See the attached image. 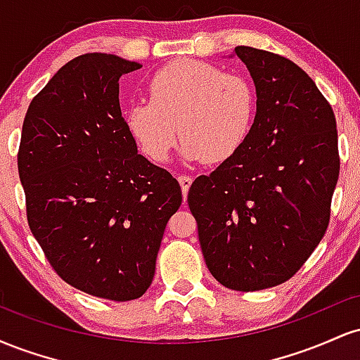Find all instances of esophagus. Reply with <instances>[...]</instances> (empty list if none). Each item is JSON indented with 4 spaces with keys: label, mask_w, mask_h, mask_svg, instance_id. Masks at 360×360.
I'll list each match as a JSON object with an SVG mask.
<instances>
[{
    "label": "esophagus",
    "mask_w": 360,
    "mask_h": 360,
    "mask_svg": "<svg viewBox=\"0 0 360 360\" xmlns=\"http://www.w3.org/2000/svg\"><path fill=\"white\" fill-rule=\"evenodd\" d=\"M177 181H179L181 189H183L184 200H186V194H188L189 188H191V184H193V177L189 174H179V176H177Z\"/></svg>",
    "instance_id": "esophagus-1"
}]
</instances>
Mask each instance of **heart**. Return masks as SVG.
Listing matches in <instances>:
<instances>
[{
    "instance_id": "1",
    "label": "heart",
    "mask_w": 360,
    "mask_h": 360,
    "mask_svg": "<svg viewBox=\"0 0 360 360\" xmlns=\"http://www.w3.org/2000/svg\"><path fill=\"white\" fill-rule=\"evenodd\" d=\"M255 113L257 93L243 74L184 59L150 77L147 100L135 101L125 122L140 150L154 162L167 159L181 135L188 159L220 164L245 146Z\"/></svg>"
}]
</instances>
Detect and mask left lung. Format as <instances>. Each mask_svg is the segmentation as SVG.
<instances>
[{
    "instance_id": "obj_1",
    "label": "left lung",
    "mask_w": 360,
    "mask_h": 360,
    "mask_svg": "<svg viewBox=\"0 0 360 360\" xmlns=\"http://www.w3.org/2000/svg\"><path fill=\"white\" fill-rule=\"evenodd\" d=\"M257 91L252 134L188 193L210 272L235 291L286 283L328 229L340 155L332 106L279 53L238 45Z\"/></svg>"
}]
</instances>
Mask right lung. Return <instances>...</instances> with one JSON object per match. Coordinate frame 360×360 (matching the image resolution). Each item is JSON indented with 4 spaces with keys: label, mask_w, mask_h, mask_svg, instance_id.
I'll use <instances>...</instances> for the list:
<instances>
[{
    "label": "right lung",
    "mask_w": 360,
    "mask_h": 360,
    "mask_svg": "<svg viewBox=\"0 0 360 360\" xmlns=\"http://www.w3.org/2000/svg\"><path fill=\"white\" fill-rule=\"evenodd\" d=\"M140 68L98 52L69 60L32 100L18 148L28 226L49 264L111 301L147 291L183 201L171 172L139 154L122 117L118 79Z\"/></svg>",
    "instance_id": "1"
}]
</instances>
